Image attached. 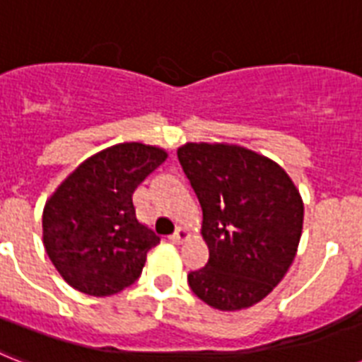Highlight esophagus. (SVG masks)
<instances>
[{"label":"esophagus","mask_w":362,"mask_h":362,"mask_svg":"<svg viewBox=\"0 0 362 362\" xmlns=\"http://www.w3.org/2000/svg\"><path fill=\"white\" fill-rule=\"evenodd\" d=\"M191 234H189V230H187V228H184V227H178L175 230V234H173L171 238H169V240H171L173 243H182V242H186L187 238H189Z\"/></svg>","instance_id":"34e87169"}]
</instances>
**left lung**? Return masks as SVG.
<instances>
[{"label": "left lung", "instance_id": "1", "mask_svg": "<svg viewBox=\"0 0 362 362\" xmlns=\"http://www.w3.org/2000/svg\"><path fill=\"white\" fill-rule=\"evenodd\" d=\"M180 165L202 208L210 258L187 275L217 310L262 301L292 266L303 232V199L277 161L230 143H186Z\"/></svg>", "mask_w": 362, "mask_h": 362}]
</instances>
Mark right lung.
I'll return each mask as SVG.
<instances>
[{
	"label": "right lung",
	"instance_id": "add662e5",
	"mask_svg": "<svg viewBox=\"0 0 362 362\" xmlns=\"http://www.w3.org/2000/svg\"><path fill=\"white\" fill-rule=\"evenodd\" d=\"M165 160L160 146L119 143L81 161L49 195L44 249L74 290L105 298L139 279L160 238L137 221L132 195Z\"/></svg>",
	"mask_w": 362,
	"mask_h": 362
}]
</instances>
